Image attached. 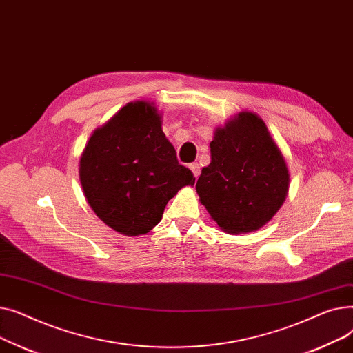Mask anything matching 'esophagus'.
<instances>
[{"mask_svg": "<svg viewBox=\"0 0 353 353\" xmlns=\"http://www.w3.org/2000/svg\"><path fill=\"white\" fill-rule=\"evenodd\" d=\"M190 170L193 172V176L197 179L200 176V165L197 163H192L190 164Z\"/></svg>", "mask_w": 353, "mask_h": 353, "instance_id": "1", "label": "esophagus"}]
</instances>
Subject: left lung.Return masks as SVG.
<instances>
[{
	"label": "left lung",
	"instance_id": "1",
	"mask_svg": "<svg viewBox=\"0 0 353 353\" xmlns=\"http://www.w3.org/2000/svg\"><path fill=\"white\" fill-rule=\"evenodd\" d=\"M210 154L196 183L201 205L226 233L261 229L289 189L286 161L265 121L250 111L239 113L216 128Z\"/></svg>",
	"mask_w": 353,
	"mask_h": 353
}]
</instances>
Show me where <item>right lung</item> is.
Returning a JSON list of instances; mask_svg holds the SVG:
<instances>
[{"mask_svg": "<svg viewBox=\"0 0 353 353\" xmlns=\"http://www.w3.org/2000/svg\"><path fill=\"white\" fill-rule=\"evenodd\" d=\"M79 173L92 212L125 236L150 232L169 200L194 184L163 133L157 108L147 101L125 104L92 133Z\"/></svg>", "mask_w": 353, "mask_h": 353, "instance_id": "right-lung-1", "label": "right lung"}]
</instances>
